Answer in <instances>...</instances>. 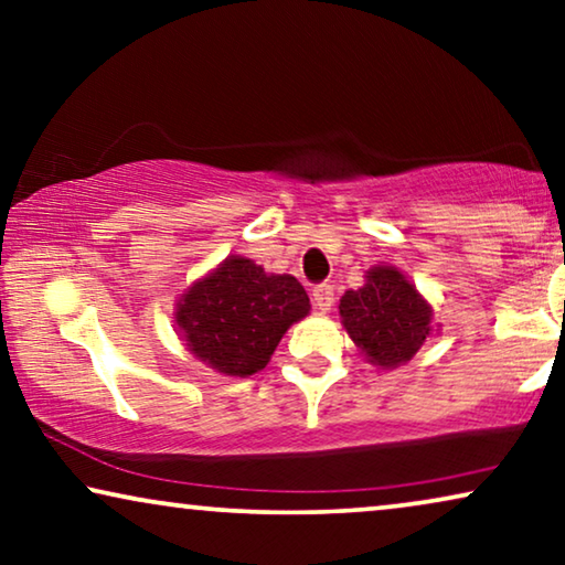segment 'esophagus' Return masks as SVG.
I'll use <instances>...</instances> for the list:
<instances>
[{
  "label": "esophagus",
  "instance_id": "esophagus-1",
  "mask_svg": "<svg viewBox=\"0 0 565 565\" xmlns=\"http://www.w3.org/2000/svg\"><path fill=\"white\" fill-rule=\"evenodd\" d=\"M311 300H313V308H319L321 313L331 311V306H334V285H329V282L316 285L311 292Z\"/></svg>",
  "mask_w": 565,
  "mask_h": 565
}]
</instances>
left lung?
Masks as SVG:
<instances>
[{
    "instance_id": "8db88e82",
    "label": "left lung",
    "mask_w": 565,
    "mask_h": 565,
    "mask_svg": "<svg viewBox=\"0 0 565 565\" xmlns=\"http://www.w3.org/2000/svg\"><path fill=\"white\" fill-rule=\"evenodd\" d=\"M347 334L381 367L412 360L431 331V308L393 267H373L360 290L339 300Z\"/></svg>"
}]
</instances>
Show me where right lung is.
Here are the masks:
<instances>
[{"instance_id":"1","label":"right lung","mask_w":565,"mask_h":565,"mask_svg":"<svg viewBox=\"0 0 565 565\" xmlns=\"http://www.w3.org/2000/svg\"><path fill=\"white\" fill-rule=\"evenodd\" d=\"M308 296L296 277L267 275L244 257H228L177 303L188 350L226 375H254L273 358L292 321L308 313Z\"/></svg>"}]
</instances>
